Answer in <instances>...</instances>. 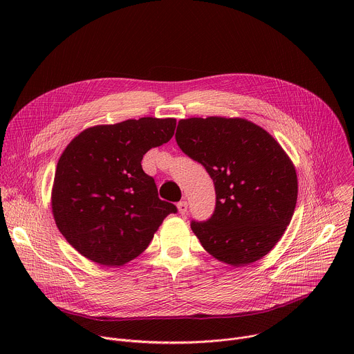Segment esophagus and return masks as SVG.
Masks as SVG:
<instances>
[{"label":"esophagus","mask_w":354,"mask_h":354,"mask_svg":"<svg viewBox=\"0 0 354 354\" xmlns=\"http://www.w3.org/2000/svg\"><path fill=\"white\" fill-rule=\"evenodd\" d=\"M178 212L182 216L187 213V201H179V203H178Z\"/></svg>","instance_id":"obj_1"}]
</instances>
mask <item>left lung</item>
Here are the masks:
<instances>
[{"label":"left lung","mask_w":354,"mask_h":354,"mask_svg":"<svg viewBox=\"0 0 354 354\" xmlns=\"http://www.w3.org/2000/svg\"><path fill=\"white\" fill-rule=\"evenodd\" d=\"M175 137L216 187L212 218L190 224L201 246L234 268L262 259L283 236L297 203V174L286 151L242 118L182 119Z\"/></svg>","instance_id":"left-lung-1"}]
</instances>
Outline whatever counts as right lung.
<instances>
[{"label": "right lung", "instance_id": "1", "mask_svg": "<svg viewBox=\"0 0 354 354\" xmlns=\"http://www.w3.org/2000/svg\"><path fill=\"white\" fill-rule=\"evenodd\" d=\"M176 119L141 118L81 131L57 162L52 212L57 228L86 259L123 266L147 249L176 207L158 197L141 167L148 149L168 142Z\"/></svg>", "mask_w": 354, "mask_h": 354}]
</instances>
